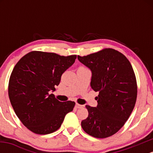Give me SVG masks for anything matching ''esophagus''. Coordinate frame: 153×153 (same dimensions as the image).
I'll return each mask as SVG.
<instances>
[{
	"label": "esophagus",
	"mask_w": 153,
	"mask_h": 153,
	"mask_svg": "<svg viewBox=\"0 0 153 153\" xmlns=\"http://www.w3.org/2000/svg\"><path fill=\"white\" fill-rule=\"evenodd\" d=\"M75 107H76L77 108H82V106L80 104H78V103H76V104H75Z\"/></svg>",
	"instance_id": "esophagus-1"
}]
</instances>
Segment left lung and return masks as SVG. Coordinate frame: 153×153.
Wrapping results in <instances>:
<instances>
[{
	"mask_svg": "<svg viewBox=\"0 0 153 153\" xmlns=\"http://www.w3.org/2000/svg\"><path fill=\"white\" fill-rule=\"evenodd\" d=\"M78 60L92 72L91 86L99 95L98 105H86L88 117L81 122L84 131L96 138L117 133L132 112L137 96L136 77L131 63L119 51L106 48Z\"/></svg>",
	"mask_w": 153,
	"mask_h": 153,
	"instance_id": "left-lung-1",
	"label": "left lung"
}]
</instances>
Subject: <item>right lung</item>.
Wrapping results in <instances>:
<instances>
[{"label":"right lung","mask_w":153,"mask_h":153,"mask_svg":"<svg viewBox=\"0 0 153 153\" xmlns=\"http://www.w3.org/2000/svg\"><path fill=\"white\" fill-rule=\"evenodd\" d=\"M77 55L60 56L32 51L19 59L8 82V96L16 114L29 130L47 134L60 127L75 103L61 102L50 94L55 91L62 73L75 62Z\"/></svg>","instance_id":"1"}]
</instances>
